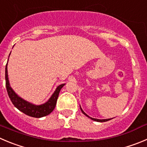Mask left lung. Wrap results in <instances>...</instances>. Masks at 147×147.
<instances>
[{
    "instance_id": "1",
    "label": "left lung",
    "mask_w": 147,
    "mask_h": 147,
    "mask_svg": "<svg viewBox=\"0 0 147 147\" xmlns=\"http://www.w3.org/2000/svg\"><path fill=\"white\" fill-rule=\"evenodd\" d=\"M80 109H81V111H82V112H83V114H84L85 115H86V116H87V117H90L88 116V115H87V114H86L84 112V111L83 110V109H82V108L80 107ZM90 119H91V120H94V121H97V122H101V123H103V122H107V121H108V120H111V119H106V120H99V119H95V118H92V117H90Z\"/></svg>"
}]
</instances>
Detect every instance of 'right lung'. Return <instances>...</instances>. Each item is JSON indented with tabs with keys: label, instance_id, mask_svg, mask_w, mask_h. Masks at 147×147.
Returning a JSON list of instances; mask_svg holds the SVG:
<instances>
[{
	"label": "right lung",
	"instance_id": "obj_1",
	"mask_svg": "<svg viewBox=\"0 0 147 147\" xmlns=\"http://www.w3.org/2000/svg\"><path fill=\"white\" fill-rule=\"evenodd\" d=\"M5 86H6V90H7L8 95L11 101L12 104L14 105L15 107L17 108L18 109L25 115L30 116L32 117H44L46 115H49L52 111L54 109L56 105H57V98H58L60 90L61 88L65 84H61L57 87V90H55L53 95L50 98V99L46 103L41 105H34L24 101V99L21 98L18 96L15 92L12 90L9 85V78H8V71H7V64L5 66Z\"/></svg>",
	"mask_w": 147,
	"mask_h": 147
}]
</instances>
